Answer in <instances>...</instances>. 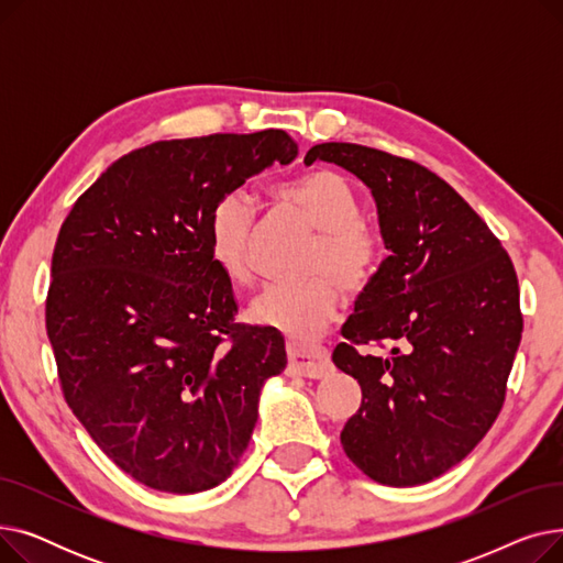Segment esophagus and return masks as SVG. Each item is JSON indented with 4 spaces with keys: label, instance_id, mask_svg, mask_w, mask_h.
<instances>
[{
    "label": "esophagus",
    "instance_id": "obj_1",
    "mask_svg": "<svg viewBox=\"0 0 563 563\" xmlns=\"http://www.w3.org/2000/svg\"><path fill=\"white\" fill-rule=\"evenodd\" d=\"M287 356H289V365H287L289 376L321 378L331 367L327 349H301L297 344H287Z\"/></svg>",
    "mask_w": 563,
    "mask_h": 563
}]
</instances>
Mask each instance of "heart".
<instances>
[{
	"label": "heart",
	"mask_w": 563,
	"mask_h": 563,
	"mask_svg": "<svg viewBox=\"0 0 563 563\" xmlns=\"http://www.w3.org/2000/svg\"><path fill=\"white\" fill-rule=\"evenodd\" d=\"M274 194L278 202L319 230L308 262L310 274H327L346 291H358L372 280L383 246L361 223L358 196L340 173L310 170L278 185ZM255 217V200L246 191H232L214 205L207 225L212 257L234 285H246L253 276L249 244ZM333 280L321 276L301 285L264 287L249 306V319L283 333L291 344H308L338 314L340 294Z\"/></svg>",
	"instance_id": "heart-1"
}]
</instances>
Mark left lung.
Returning a JSON list of instances; mask_svg holds the SVG:
<instances>
[{
    "label": "left lung",
    "instance_id": "obj_1",
    "mask_svg": "<svg viewBox=\"0 0 563 563\" xmlns=\"http://www.w3.org/2000/svg\"><path fill=\"white\" fill-rule=\"evenodd\" d=\"M338 164L372 191L380 262L342 327L333 363L363 401L340 440L367 477L420 486L461 463L505 404L522 335L511 257L429 168L358 143H319L303 164ZM358 343L393 345L365 357Z\"/></svg>",
    "mask_w": 563,
    "mask_h": 563
}]
</instances>
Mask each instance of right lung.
Here are the masks:
<instances>
[{"instance_id": "1", "label": "right lung", "mask_w": 563, "mask_h": 563, "mask_svg": "<svg viewBox=\"0 0 563 563\" xmlns=\"http://www.w3.org/2000/svg\"><path fill=\"white\" fill-rule=\"evenodd\" d=\"M297 155L283 130L157 141L113 162L58 232L45 323L64 397L147 488L225 482L287 365L278 331L234 323L207 225L223 196Z\"/></svg>"}]
</instances>
